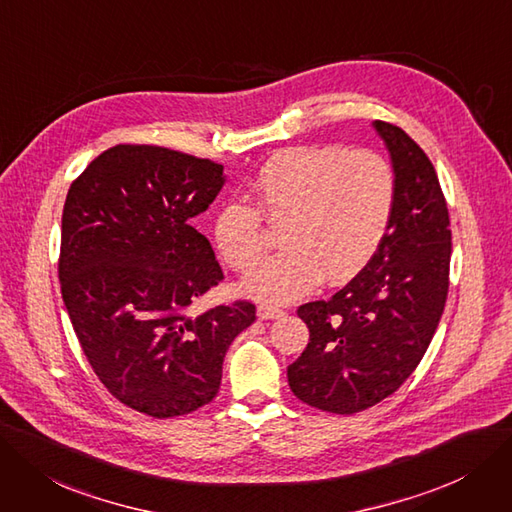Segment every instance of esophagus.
<instances>
[{"instance_id":"obj_1","label":"esophagus","mask_w":512,"mask_h":512,"mask_svg":"<svg viewBox=\"0 0 512 512\" xmlns=\"http://www.w3.org/2000/svg\"><path fill=\"white\" fill-rule=\"evenodd\" d=\"M256 315H258V319L267 321V319H279L285 313L281 309H275V306H271V304H260L258 309H256Z\"/></svg>"}]
</instances>
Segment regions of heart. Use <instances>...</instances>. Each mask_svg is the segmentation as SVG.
Returning <instances> with one entry per match:
<instances>
[{
	"label": "heart",
	"mask_w": 512,
	"mask_h": 512,
	"mask_svg": "<svg viewBox=\"0 0 512 512\" xmlns=\"http://www.w3.org/2000/svg\"><path fill=\"white\" fill-rule=\"evenodd\" d=\"M397 195L395 172L374 151L338 145L296 147L264 163L248 203H229L214 220L220 256L248 271L264 250L262 220L281 227L283 250L243 279V292L281 304L311 292L323 279H353L378 252Z\"/></svg>",
	"instance_id": "1"
}]
</instances>
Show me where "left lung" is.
<instances>
[{"label": "left lung", "mask_w": 512, "mask_h": 512, "mask_svg": "<svg viewBox=\"0 0 512 512\" xmlns=\"http://www.w3.org/2000/svg\"><path fill=\"white\" fill-rule=\"evenodd\" d=\"M391 155V222L365 269L330 300L302 304L309 344L288 367L292 393L317 410L357 414L410 378L439 325L452 231L431 159L401 128L374 121Z\"/></svg>", "instance_id": "left-lung-1"}]
</instances>
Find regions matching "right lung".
<instances>
[{
	"mask_svg": "<svg viewBox=\"0 0 512 512\" xmlns=\"http://www.w3.org/2000/svg\"><path fill=\"white\" fill-rule=\"evenodd\" d=\"M224 180L210 159L117 145L67 193L58 277L73 330L107 391L153 418L210 403L231 342L256 319L245 300L191 311L222 279L191 218Z\"/></svg>",
	"mask_w": 512,
	"mask_h": 512,
	"instance_id": "obj_1",
	"label": "right lung"
}]
</instances>
